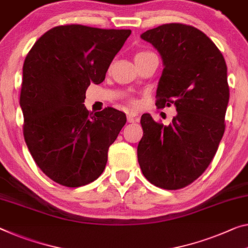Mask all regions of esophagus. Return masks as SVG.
Segmentation results:
<instances>
[{
	"instance_id": "esophagus-1",
	"label": "esophagus",
	"mask_w": 248,
	"mask_h": 248,
	"mask_svg": "<svg viewBox=\"0 0 248 248\" xmlns=\"http://www.w3.org/2000/svg\"><path fill=\"white\" fill-rule=\"evenodd\" d=\"M139 121V115L136 113H127V122L128 123H134V122Z\"/></svg>"
}]
</instances>
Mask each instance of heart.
<instances>
[{"label": "heart", "mask_w": 248, "mask_h": 248, "mask_svg": "<svg viewBox=\"0 0 248 248\" xmlns=\"http://www.w3.org/2000/svg\"><path fill=\"white\" fill-rule=\"evenodd\" d=\"M150 53H152V52H147V51H140V52H137L136 54H135V61L144 58V56H146L147 54H150ZM128 102L131 103L132 105H136V102H135V100H133V98H128Z\"/></svg>", "instance_id": "heart-1"}]
</instances>
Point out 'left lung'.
Returning <instances> with one entry per match:
<instances>
[{
	"label": "left lung",
	"instance_id": "left-lung-1",
	"mask_svg": "<svg viewBox=\"0 0 248 248\" xmlns=\"http://www.w3.org/2000/svg\"><path fill=\"white\" fill-rule=\"evenodd\" d=\"M140 37L157 49L164 63L155 104H173L177 115L166 126L143 114L137 158L148 182L180 189L205 172L225 132L227 66L213 41L192 25L163 24Z\"/></svg>",
	"mask_w": 248,
	"mask_h": 248
}]
</instances>
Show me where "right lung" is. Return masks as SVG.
I'll return each mask as SVG.
<instances>
[{"label": "right lung", "mask_w": 248, "mask_h": 248, "mask_svg": "<svg viewBox=\"0 0 248 248\" xmlns=\"http://www.w3.org/2000/svg\"><path fill=\"white\" fill-rule=\"evenodd\" d=\"M131 30L81 24L55 26L35 42L23 65V135L36 165L66 187L90 184L103 173L108 147L126 115L113 108L90 113L91 83L100 84Z\"/></svg>", "instance_id": "add662e5"}]
</instances>
